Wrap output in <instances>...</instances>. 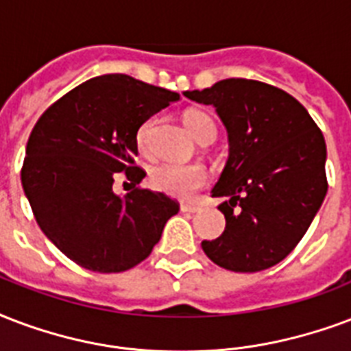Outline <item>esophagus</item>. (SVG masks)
Masks as SVG:
<instances>
[{
	"mask_svg": "<svg viewBox=\"0 0 351 351\" xmlns=\"http://www.w3.org/2000/svg\"><path fill=\"white\" fill-rule=\"evenodd\" d=\"M180 211H186V213H195V211H199V206H195V204H180Z\"/></svg>",
	"mask_w": 351,
	"mask_h": 351,
	"instance_id": "esophagus-1",
	"label": "esophagus"
}]
</instances>
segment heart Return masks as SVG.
I'll return each instance as SVG.
<instances>
[{
	"label": "heart",
	"mask_w": 351,
	"mask_h": 351,
	"mask_svg": "<svg viewBox=\"0 0 351 351\" xmlns=\"http://www.w3.org/2000/svg\"><path fill=\"white\" fill-rule=\"evenodd\" d=\"M182 121L186 125L187 132L193 136L195 140L213 141L217 127L213 117L208 116L206 112L189 110L184 114ZM154 125V117H149L143 121L136 132V143L140 151L149 149V138H151V128ZM208 182V173L202 165H180V164H160L151 171V186L160 193L169 195L175 199H189L193 197L195 191Z\"/></svg>",
	"instance_id": "obj_1"
}]
</instances>
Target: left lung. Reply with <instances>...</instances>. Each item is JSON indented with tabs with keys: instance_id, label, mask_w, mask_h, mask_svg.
Returning a JSON list of instances; mask_svg holds the SVG:
<instances>
[{
	"instance_id": "8db88e82",
	"label": "left lung",
	"mask_w": 351,
	"mask_h": 351,
	"mask_svg": "<svg viewBox=\"0 0 351 351\" xmlns=\"http://www.w3.org/2000/svg\"><path fill=\"white\" fill-rule=\"evenodd\" d=\"M211 104L228 134V160L211 197L226 228L202 241L223 269L258 272L287 258L313 223L328 191L326 141L293 95L259 80L224 79L184 92Z\"/></svg>"
}]
</instances>
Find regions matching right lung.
I'll return each mask as SVG.
<instances>
[{
	"label": "right lung",
	"instance_id": "obj_1",
	"mask_svg": "<svg viewBox=\"0 0 351 351\" xmlns=\"http://www.w3.org/2000/svg\"><path fill=\"white\" fill-rule=\"evenodd\" d=\"M180 95L123 73L82 82L49 106L27 141L21 186L40 230L93 272H123L152 252L178 202L151 189L117 195L125 171L136 186V132Z\"/></svg>",
	"mask_w": 351,
	"mask_h": 351
}]
</instances>
